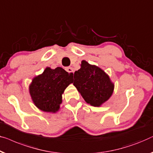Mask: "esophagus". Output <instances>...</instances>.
Listing matches in <instances>:
<instances>
[{
  "instance_id": "1",
  "label": "esophagus",
  "mask_w": 153,
  "mask_h": 153,
  "mask_svg": "<svg viewBox=\"0 0 153 153\" xmlns=\"http://www.w3.org/2000/svg\"><path fill=\"white\" fill-rule=\"evenodd\" d=\"M66 71H67L69 73H71L72 74H74V70H73V68H71V67H68V68H65Z\"/></svg>"
}]
</instances>
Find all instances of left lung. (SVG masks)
Segmentation results:
<instances>
[{
	"instance_id": "left-lung-1",
	"label": "left lung",
	"mask_w": 153,
	"mask_h": 153,
	"mask_svg": "<svg viewBox=\"0 0 153 153\" xmlns=\"http://www.w3.org/2000/svg\"><path fill=\"white\" fill-rule=\"evenodd\" d=\"M73 85L86 103L99 107L107 101L114 91V84L110 77L98 66L81 61V68L74 74Z\"/></svg>"
}]
</instances>
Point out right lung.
Instances as JSON below:
<instances>
[{
	"instance_id": "right-lung-1",
	"label": "right lung",
	"mask_w": 153,
	"mask_h": 153,
	"mask_svg": "<svg viewBox=\"0 0 153 153\" xmlns=\"http://www.w3.org/2000/svg\"><path fill=\"white\" fill-rule=\"evenodd\" d=\"M73 74L62 68L47 67L41 74L35 76L29 86L33 103L39 110L55 113L60 109L62 94L73 83Z\"/></svg>"
}]
</instances>
